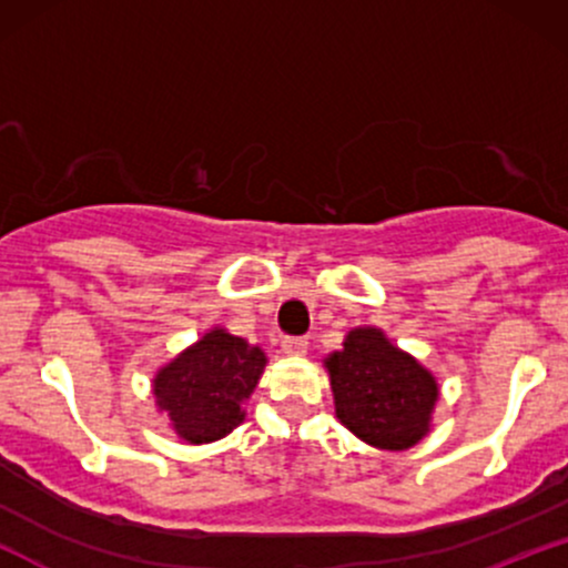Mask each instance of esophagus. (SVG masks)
<instances>
[{
	"label": "esophagus",
	"mask_w": 568,
	"mask_h": 568,
	"mask_svg": "<svg viewBox=\"0 0 568 568\" xmlns=\"http://www.w3.org/2000/svg\"><path fill=\"white\" fill-rule=\"evenodd\" d=\"M283 352L285 355H304L306 352V338H302V336H285L283 338Z\"/></svg>",
	"instance_id": "obj_1"
}]
</instances>
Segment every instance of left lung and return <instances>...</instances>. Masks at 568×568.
I'll return each mask as SVG.
<instances>
[{"instance_id":"1","label":"left lung","mask_w":568,"mask_h":568,"mask_svg":"<svg viewBox=\"0 0 568 568\" xmlns=\"http://www.w3.org/2000/svg\"><path fill=\"white\" fill-rule=\"evenodd\" d=\"M323 366L336 419L368 446L406 452L433 427L438 379L382 328H352L342 349L331 352Z\"/></svg>"}]
</instances>
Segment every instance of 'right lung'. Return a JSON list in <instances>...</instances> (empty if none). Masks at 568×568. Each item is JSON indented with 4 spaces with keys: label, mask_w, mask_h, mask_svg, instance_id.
Listing matches in <instances>:
<instances>
[{
    "label": "right lung",
    "mask_w": 568,
    "mask_h": 568,
    "mask_svg": "<svg viewBox=\"0 0 568 568\" xmlns=\"http://www.w3.org/2000/svg\"><path fill=\"white\" fill-rule=\"evenodd\" d=\"M264 368L262 347L213 325L171 363L158 368L152 395L173 433L192 446H202L243 425L245 400L256 389Z\"/></svg>",
    "instance_id": "add662e5"
}]
</instances>
